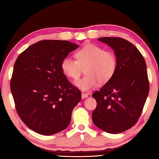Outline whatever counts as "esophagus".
<instances>
[{
	"label": "esophagus",
	"mask_w": 159,
	"mask_h": 159,
	"mask_svg": "<svg viewBox=\"0 0 159 159\" xmlns=\"http://www.w3.org/2000/svg\"><path fill=\"white\" fill-rule=\"evenodd\" d=\"M88 97V94L85 93H82V94H81V98H82V99L87 98Z\"/></svg>",
	"instance_id": "obj_1"
}]
</instances>
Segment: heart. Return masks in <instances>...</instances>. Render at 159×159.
<instances>
[{
	"label": "heart",
	"mask_w": 159,
	"mask_h": 159,
	"mask_svg": "<svg viewBox=\"0 0 159 159\" xmlns=\"http://www.w3.org/2000/svg\"><path fill=\"white\" fill-rule=\"evenodd\" d=\"M76 60L69 57H64L61 63V69L66 76L76 80L85 68L86 75L75 83L83 91L93 89L98 84L108 82L114 76L117 68V59L111 50L88 43L75 54Z\"/></svg>",
	"instance_id": "1"
}]
</instances>
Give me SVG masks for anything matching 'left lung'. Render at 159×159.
<instances>
[{
	"label": "left lung",
	"instance_id": "obj_1",
	"mask_svg": "<svg viewBox=\"0 0 159 159\" xmlns=\"http://www.w3.org/2000/svg\"><path fill=\"white\" fill-rule=\"evenodd\" d=\"M98 40L114 50L117 68L111 79L93 94L97 107L92 119L101 130L120 133L133 127L142 114L149 92L146 62L138 48L127 40L118 37Z\"/></svg>",
	"mask_w": 159,
	"mask_h": 159
}]
</instances>
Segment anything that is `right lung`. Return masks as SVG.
Listing matches in <instances>:
<instances>
[{
	"label": "right lung",
	"mask_w": 159,
	"mask_h": 159,
	"mask_svg": "<svg viewBox=\"0 0 159 159\" xmlns=\"http://www.w3.org/2000/svg\"><path fill=\"white\" fill-rule=\"evenodd\" d=\"M79 45L67 41L44 40L21 52L15 61L10 90L21 120L37 133L51 135L71 121L81 93L70 83L61 63Z\"/></svg>",
	"instance_id": "right-lung-1"
}]
</instances>
